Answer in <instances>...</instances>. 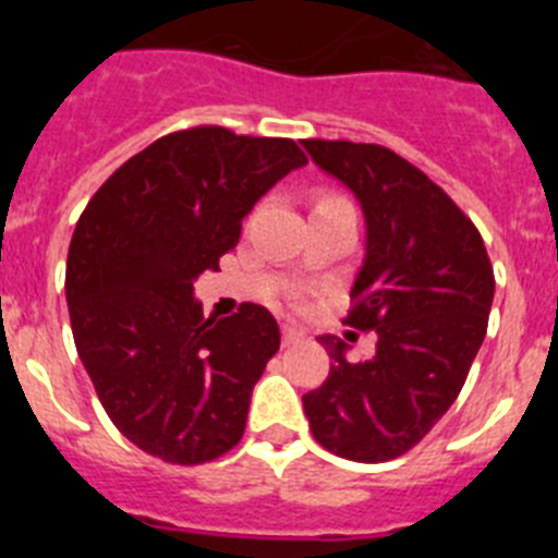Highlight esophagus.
Instances as JSON below:
<instances>
[{"mask_svg":"<svg viewBox=\"0 0 558 558\" xmlns=\"http://www.w3.org/2000/svg\"><path fill=\"white\" fill-rule=\"evenodd\" d=\"M299 340H304L302 329H295V327H290V324H284V327H282V343H284V347H293V343H299Z\"/></svg>","mask_w":558,"mask_h":558,"instance_id":"esophagus-1","label":"esophagus"}]
</instances>
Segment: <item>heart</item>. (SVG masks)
<instances>
[{
  "label": "heart",
  "mask_w": 558,
  "mask_h": 558,
  "mask_svg": "<svg viewBox=\"0 0 558 558\" xmlns=\"http://www.w3.org/2000/svg\"><path fill=\"white\" fill-rule=\"evenodd\" d=\"M340 195H332V192H322L318 198H315V204H324V201H338Z\"/></svg>",
  "instance_id": "b5f03b06"
}]
</instances>
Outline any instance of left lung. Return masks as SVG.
I'll return each instance as SVG.
<instances>
[{"label":"left lung","instance_id":"1","mask_svg":"<svg viewBox=\"0 0 558 558\" xmlns=\"http://www.w3.org/2000/svg\"><path fill=\"white\" fill-rule=\"evenodd\" d=\"M304 147L363 206L366 259L347 324L377 332V352L360 363L324 335L332 366L322 388L302 397L304 413L324 450L391 461L461 393L489 327L495 270L475 223L408 159L347 140H304Z\"/></svg>","mask_w":558,"mask_h":558}]
</instances>
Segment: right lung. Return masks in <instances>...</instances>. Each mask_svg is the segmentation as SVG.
Masks as SVG:
<instances>
[{
  "instance_id": "right-lung-1",
  "label": "right lung",
  "mask_w": 558,
  "mask_h": 558,
  "mask_svg": "<svg viewBox=\"0 0 558 558\" xmlns=\"http://www.w3.org/2000/svg\"><path fill=\"white\" fill-rule=\"evenodd\" d=\"M302 165L293 140L184 128L131 156L83 209L66 256L72 335L108 418L147 456L195 466L240 445L279 327L259 304L204 318L192 282Z\"/></svg>"
}]
</instances>
